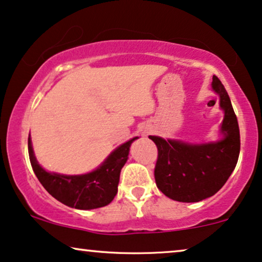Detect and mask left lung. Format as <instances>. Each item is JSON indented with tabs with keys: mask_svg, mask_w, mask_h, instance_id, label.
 <instances>
[{
	"mask_svg": "<svg viewBox=\"0 0 262 262\" xmlns=\"http://www.w3.org/2000/svg\"><path fill=\"white\" fill-rule=\"evenodd\" d=\"M211 88L219 95L224 111L219 140L192 144L148 137L158 148L156 185L170 200L191 203L214 196L236 168L241 150L237 117L226 89L216 76H213Z\"/></svg>",
	"mask_w": 262,
	"mask_h": 262,
	"instance_id": "obj_1",
	"label": "left lung"
}]
</instances>
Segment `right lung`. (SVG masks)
I'll use <instances>...</instances> for the list:
<instances>
[{
    "label": "right lung",
    "instance_id": "1",
    "mask_svg": "<svg viewBox=\"0 0 262 262\" xmlns=\"http://www.w3.org/2000/svg\"><path fill=\"white\" fill-rule=\"evenodd\" d=\"M135 137L115 148L102 163L93 171L81 175L49 173L38 164L29 137V157L34 173L42 186L55 200L75 209H97L111 203L120 183L121 169L128 160L129 148Z\"/></svg>",
    "mask_w": 262,
    "mask_h": 262
}]
</instances>
